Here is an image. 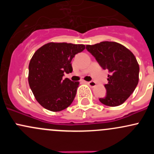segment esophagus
I'll return each instance as SVG.
<instances>
[{
    "instance_id": "esophagus-1",
    "label": "esophagus",
    "mask_w": 154,
    "mask_h": 154,
    "mask_svg": "<svg viewBox=\"0 0 154 154\" xmlns=\"http://www.w3.org/2000/svg\"><path fill=\"white\" fill-rule=\"evenodd\" d=\"M87 84H88L90 87H95L96 86V83L94 81L87 82Z\"/></svg>"
}]
</instances>
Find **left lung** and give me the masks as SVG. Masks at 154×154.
<instances>
[{"instance_id": "1", "label": "left lung", "mask_w": 154, "mask_h": 154, "mask_svg": "<svg viewBox=\"0 0 154 154\" xmlns=\"http://www.w3.org/2000/svg\"><path fill=\"white\" fill-rule=\"evenodd\" d=\"M91 53L103 69H108L106 94L99 99L103 104L117 106L134 91L139 83V66L134 54L122 45L115 42H101L87 45Z\"/></svg>"}]
</instances>
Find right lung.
<instances>
[{
    "mask_svg": "<svg viewBox=\"0 0 154 154\" xmlns=\"http://www.w3.org/2000/svg\"><path fill=\"white\" fill-rule=\"evenodd\" d=\"M84 49V45L49 42L34 53L29 64V85L46 109L60 112L71 104L80 83L63 77L72 72L71 60Z\"/></svg>",
    "mask_w": 154,
    "mask_h": 154,
    "instance_id": "1",
    "label": "right lung"
}]
</instances>
